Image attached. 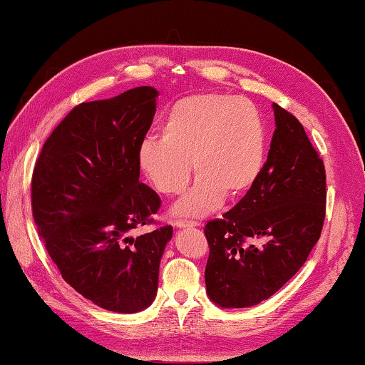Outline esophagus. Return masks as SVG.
Returning <instances> with one entry per match:
<instances>
[{"label": "esophagus", "instance_id": "1", "mask_svg": "<svg viewBox=\"0 0 365 365\" xmlns=\"http://www.w3.org/2000/svg\"><path fill=\"white\" fill-rule=\"evenodd\" d=\"M174 225H175L177 228H191V227H197V225H200V224H197V222H195V220L177 219V220L174 222Z\"/></svg>", "mask_w": 365, "mask_h": 365}]
</instances>
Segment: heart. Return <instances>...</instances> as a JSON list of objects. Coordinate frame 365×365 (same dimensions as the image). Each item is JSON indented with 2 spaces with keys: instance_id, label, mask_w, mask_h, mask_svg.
<instances>
[{
  "instance_id": "b5f03b06",
  "label": "heart",
  "mask_w": 365,
  "mask_h": 365,
  "mask_svg": "<svg viewBox=\"0 0 365 365\" xmlns=\"http://www.w3.org/2000/svg\"><path fill=\"white\" fill-rule=\"evenodd\" d=\"M267 153V127L255 104L224 93H195L170 104L160 138L148 137L138 164L154 188L175 196L187 188L191 163L195 187L175 206L180 215H206L224 196L242 197L257 183Z\"/></svg>"
}]
</instances>
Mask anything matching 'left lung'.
Masks as SVG:
<instances>
[{
  "label": "left lung",
  "instance_id": "1",
  "mask_svg": "<svg viewBox=\"0 0 365 365\" xmlns=\"http://www.w3.org/2000/svg\"><path fill=\"white\" fill-rule=\"evenodd\" d=\"M272 108L275 130L261 178L205 227L206 289L220 307L269 299L302 267L322 233L324 160L301 122L277 103Z\"/></svg>",
  "mask_w": 365,
  "mask_h": 365
}]
</instances>
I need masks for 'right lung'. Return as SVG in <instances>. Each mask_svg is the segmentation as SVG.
I'll return each mask as SVG.
<instances>
[{"label": "right lung", "mask_w": 365, "mask_h": 365, "mask_svg": "<svg viewBox=\"0 0 365 365\" xmlns=\"http://www.w3.org/2000/svg\"><path fill=\"white\" fill-rule=\"evenodd\" d=\"M158 91L137 86L82 103L49 135L32 175L36 230L63 279L93 304L132 314L158 292L170 225L156 224L160 197L140 182L138 150L156 114Z\"/></svg>", "instance_id": "1"}]
</instances>
